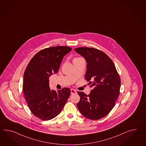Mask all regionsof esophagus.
Here are the masks:
<instances>
[{
	"label": "esophagus",
	"mask_w": 146,
	"mask_h": 146,
	"mask_svg": "<svg viewBox=\"0 0 146 146\" xmlns=\"http://www.w3.org/2000/svg\"><path fill=\"white\" fill-rule=\"evenodd\" d=\"M76 90H74V89H71V94H76Z\"/></svg>",
	"instance_id": "esophagus-1"
}]
</instances>
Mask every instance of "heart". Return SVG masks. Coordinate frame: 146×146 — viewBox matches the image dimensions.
I'll use <instances>...</instances> for the list:
<instances>
[{"label": "heart", "instance_id": "heart-1", "mask_svg": "<svg viewBox=\"0 0 146 146\" xmlns=\"http://www.w3.org/2000/svg\"><path fill=\"white\" fill-rule=\"evenodd\" d=\"M81 59H82V58H80V57H76V58H75L73 60V61H75V60H81Z\"/></svg>", "mask_w": 146, "mask_h": 146}]
</instances>
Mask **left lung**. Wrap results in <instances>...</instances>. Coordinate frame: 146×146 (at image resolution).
<instances>
[{
	"instance_id": "obj_1",
	"label": "left lung",
	"mask_w": 146,
	"mask_h": 146,
	"mask_svg": "<svg viewBox=\"0 0 146 146\" xmlns=\"http://www.w3.org/2000/svg\"><path fill=\"white\" fill-rule=\"evenodd\" d=\"M75 50L87 62L85 79L92 87L89 95L78 91L77 106L81 113L93 120L110 113L120 94L121 80L113 61L102 51L92 47L76 48Z\"/></svg>"
}]
</instances>
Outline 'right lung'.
<instances>
[{"label": "right lung", "instance_id": "right-lung-1", "mask_svg": "<svg viewBox=\"0 0 146 146\" xmlns=\"http://www.w3.org/2000/svg\"><path fill=\"white\" fill-rule=\"evenodd\" d=\"M71 50L65 46L44 48L36 54L25 69L23 84L25 100L32 113L42 120L60 113L70 96L68 88L57 92L50 90L49 77L57 73L63 58Z\"/></svg>", "mask_w": 146, "mask_h": 146}]
</instances>
